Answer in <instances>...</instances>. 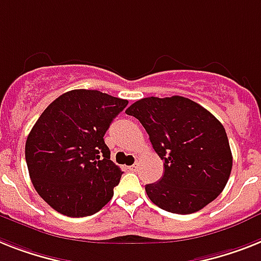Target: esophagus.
<instances>
[{
	"instance_id": "1",
	"label": "esophagus",
	"mask_w": 261,
	"mask_h": 261,
	"mask_svg": "<svg viewBox=\"0 0 261 261\" xmlns=\"http://www.w3.org/2000/svg\"><path fill=\"white\" fill-rule=\"evenodd\" d=\"M137 167H139V163H135V164L129 167V169H130V171H136V169H137Z\"/></svg>"
}]
</instances>
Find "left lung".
Returning a JSON list of instances; mask_svg holds the SVG:
<instances>
[{"label":"left lung","mask_w":261,"mask_h":261,"mask_svg":"<svg viewBox=\"0 0 261 261\" xmlns=\"http://www.w3.org/2000/svg\"><path fill=\"white\" fill-rule=\"evenodd\" d=\"M149 135L164 160V174L145 185L150 201L178 215L197 212L223 192L232 153L223 124L205 108L181 96L146 97L125 111Z\"/></svg>","instance_id":"8db88e82"}]
</instances>
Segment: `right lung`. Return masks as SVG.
Listing matches in <instances>:
<instances>
[{"label": "right lung", "mask_w": 261, "mask_h": 261, "mask_svg": "<svg viewBox=\"0 0 261 261\" xmlns=\"http://www.w3.org/2000/svg\"><path fill=\"white\" fill-rule=\"evenodd\" d=\"M126 105L98 90L74 89L42 112L28 136L25 159L34 188L53 210L84 217L109 203L122 172L104 136Z\"/></svg>", "instance_id": "right-lung-1"}]
</instances>
